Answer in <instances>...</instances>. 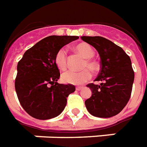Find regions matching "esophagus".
<instances>
[{
    "label": "esophagus",
    "mask_w": 147,
    "mask_h": 147,
    "mask_svg": "<svg viewBox=\"0 0 147 147\" xmlns=\"http://www.w3.org/2000/svg\"><path fill=\"white\" fill-rule=\"evenodd\" d=\"M76 89V90H78V91H80V90H81L83 89V87H82V86H77Z\"/></svg>",
    "instance_id": "1"
}]
</instances>
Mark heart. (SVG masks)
Masks as SVG:
<instances>
[{"label":"heart","instance_id":"b5f03b06","mask_svg":"<svg viewBox=\"0 0 147 147\" xmlns=\"http://www.w3.org/2000/svg\"><path fill=\"white\" fill-rule=\"evenodd\" d=\"M75 49L80 54L86 58L83 64V67H89L91 70L96 71L98 68V64L92 57L95 54V52L91 45L86 42H82L75 46ZM55 63L60 69L64 70L67 67V52L64 49H59L55 57ZM92 77V73L89 69H84L81 71L68 70L62 74V81L65 83L73 85H82L87 82Z\"/></svg>","mask_w":147,"mask_h":147}]
</instances>
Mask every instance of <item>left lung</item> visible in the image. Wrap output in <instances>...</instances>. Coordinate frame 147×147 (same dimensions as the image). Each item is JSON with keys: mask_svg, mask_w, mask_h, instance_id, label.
Masks as SVG:
<instances>
[{"mask_svg": "<svg viewBox=\"0 0 147 147\" xmlns=\"http://www.w3.org/2000/svg\"><path fill=\"white\" fill-rule=\"evenodd\" d=\"M81 38L96 49L101 58V70L95 81L87 85L92 95L85 101L86 109L94 117L109 118L122 111L132 90L135 74L129 56L108 39L100 36Z\"/></svg>", "mask_w": 147, "mask_h": 147, "instance_id": "obj_1", "label": "left lung"}]
</instances>
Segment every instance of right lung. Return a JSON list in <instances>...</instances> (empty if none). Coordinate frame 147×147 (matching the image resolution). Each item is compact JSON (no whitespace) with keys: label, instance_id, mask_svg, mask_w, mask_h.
Listing matches in <instances>:
<instances>
[{"label":"right lung","instance_id":"1","mask_svg":"<svg viewBox=\"0 0 147 147\" xmlns=\"http://www.w3.org/2000/svg\"><path fill=\"white\" fill-rule=\"evenodd\" d=\"M78 36L46 37L24 53L17 65L16 91L22 107L38 120L57 117L67 104L68 94L76 90L72 84H60V71L55 63L59 49Z\"/></svg>","mask_w":147,"mask_h":147}]
</instances>
